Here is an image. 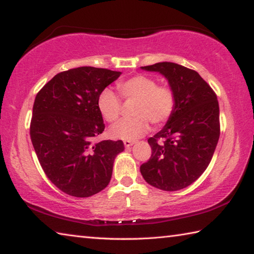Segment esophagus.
<instances>
[{
	"instance_id": "1",
	"label": "esophagus",
	"mask_w": 254,
	"mask_h": 254,
	"mask_svg": "<svg viewBox=\"0 0 254 254\" xmlns=\"http://www.w3.org/2000/svg\"><path fill=\"white\" fill-rule=\"evenodd\" d=\"M133 144H134V141H128V140L124 141V147L126 148H130Z\"/></svg>"
}]
</instances>
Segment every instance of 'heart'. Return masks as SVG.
Returning a JSON list of instances; mask_svg holds the SVG:
<instances>
[{
    "instance_id": "1",
    "label": "heart",
    "mask_w": 254,
    "mask_h": 254,
    "mask_svg": "<svg viewBox=\"0 0 254 254\" xmlns=\"http://www.w3.org/2000/svg\"><path fill=\"white\" fill-rule=\"evenodd\" d=\"M118 89L127 101H135L133 114L135 118L120 121L110 128L114 139L135 140L148 132L150 123L161 126L170 118L175 109V94L168 86L158 85L156 79L145 75H136L120 81ZM97 107L103 119L115 122L122 112V102L110 88L101 92Z\"/></svg>"
}]
</instances>
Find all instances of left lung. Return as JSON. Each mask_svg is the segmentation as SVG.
<instances>
[{
    "label": "left lung",
    "mask_w": 254,
    "mask_h": 254,
    "mask_svg": "<svg viewBox=\"0 0 254 254\" xmlns=\"http://www.w3.org/2000/svg\"><path fill=\"white\" fill-rule=\"evenodd\" d=\"M168 80L175 94L173 114L157 134L149 137L152 154L141 165L145 182L166 191L189 186L207 168L220 137L216 94L195 70L175 63L141 67Z\"/></svg>",
    "instance_id": "8db88e82"
}]
</instances>
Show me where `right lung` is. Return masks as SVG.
<instances>
[{"label": "right lung", "mask_w": 254, "mask_h": 254, "mask_svg": "<svg viewBox=\"0 0 254 254\" xmlns=\"http://www.w3.org/2000/svg\"><path fill=\"white\" fill-rule=\"evenodd\" d=\"M121 71L78 67L56 75L34 100L30 136L49 180L74 197H89L109 185L121 140L94 142L105 124L97 107L103 89Z\"/></svg>", "instance_id": "right-lung-1"}]
</instances>
